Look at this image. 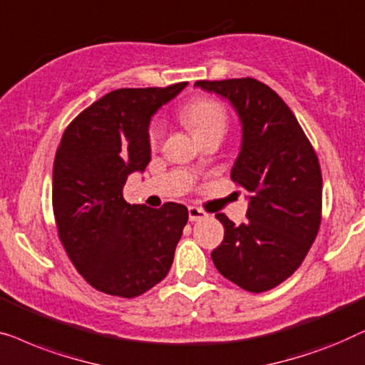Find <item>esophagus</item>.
Masks as SVG:
<instances>
[{"label": "esophagus", "mask_w": 365, "mask_h": 365, "mask_svg": "<svg viewBox=\"0 0 365 365\" xmlns=\"http://www.w3.org/2000/svg\"><path fill=\"white\" fill-rule=\"evenodd\" d=\"M207 217H208V213L203 212L202 208L188 207V218H190V222H200V220H203V218H207Z\"/></svg>", "instance_id": "34e87169"}]
</instances>
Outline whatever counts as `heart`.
<instances>
[{
	"mask_svg": "<svg viewBox=\"0 0 365 365\" xmlns=\"http://www.w3.org/2000/svg\"><path fill=\"white\" fill-rule=\"evenodd\" d=\"M182 119L192 129L193 135L198 140H203L215 133H222L228 129V112L222 102L210 97H198L183 107ZM163 122L160 119H153L148 125L147 138L150 147H157L163 138Z\"/></svg>",
	"mask_w": 365,
	"mask_h": 365,
	"instance_id": "heart-1",
	"label": "heart"
}]
</instances>
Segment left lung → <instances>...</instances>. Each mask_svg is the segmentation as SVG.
Masks as SVG:
<instances>
[{
	"mask_svg": "<svg viewBox=\"0 0 365 365\" xmlns=\"http://www.w3.org/2000/svg\"><path fill=\"white\" fill-rule=\"evenodd\" d=\"M227 97L243 124L232 180L250 192L240 227L217 213L225 238L212 259L241 289L263 292L286 281L304 261L322 218V175L314 147L286 102L253 78L197 81Z\"/></svg>",
	"mask_w": 365,
	"mask_h": 365,
	"instance_id": "8db88e82",
	"label": "left lung"
}]
</instances>
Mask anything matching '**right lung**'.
Returning <instances> with one entry per match:
<instances>
[{
	"label": "right lung",
	"instance_id": "add662e5",
	"mask_svg": "<svg viewBox=\"0 0 365 365\" xmlns=\"http://www.w3.org/2000/svg\"><path fill=\"white\" fill-rule=\"evenodd\" d=\"M188 82L112 91L64 130L53 170V212L61 243L92 287L137 297L165 278L188 210L130 205L124 185L150 162L148 122Z\"/></svg>",
	"mask_w": 365,
	"mask_h": 365
}]
</instances>
